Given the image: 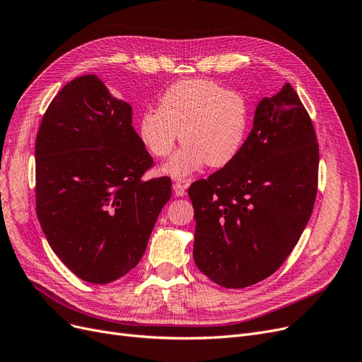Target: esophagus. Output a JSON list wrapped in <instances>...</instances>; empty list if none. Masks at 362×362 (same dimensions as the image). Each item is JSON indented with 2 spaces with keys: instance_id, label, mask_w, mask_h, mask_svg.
Masks as SVG:
<instances>
[{
  "instance_id": "obj_1",
  "label": "esophagus",
  "mask_w": 362,
  "mask_h": 362,
  "mask_svg": "<svg viewBox=\"0 0 362 362\" xmlns=\"http://www.w3.org/2000/svg\"><path fill=\"white\" fill-rule=\"evenodd\" d=\"M173 189H175L176 197H183L186 194V186L180 182H176L175 185H173Z\"/></svg>"
}]
</instances>
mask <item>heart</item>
I'll return each mask as SVG.
<instances>
[{"label": "heart", "mask_w": 362, "mask_h": 362, "mask_svg": "<svg viewBox=\"0 0 362 362\" xmlns=\"http://www.w3.org/2000/svg\"><path fill=\"white\" fill-rule=\"evenodd\" d=\"M251 121L243 93L202 78L182 80L160 98V107L140 114L137 132L144 146L164 158L179 140L185 144L164 164L163 173L186 179L204 165L225 167L241 152Z\"/></svg>", "instance_id": "obj_1"}]
</instances>
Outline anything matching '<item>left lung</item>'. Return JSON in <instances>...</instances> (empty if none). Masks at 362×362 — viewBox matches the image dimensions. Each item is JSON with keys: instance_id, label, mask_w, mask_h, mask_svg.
I'll return each mask as SVG.
<instances>
[{"instance_id": "8db88e82", "label": "left lung", "mask_w": 362, "mask_h": 362, "mask_svg": "<svg viewBox=\"0 0 362 362\" xmlns=\"http://www.w3.org/2000/svg\"><path fill=\"white\" fill-rule=\"evenodd\" d=\"M318 164L310 117L287 83L257 105L237 158L187 189L198 269L225 288L253 286L276 272L309 222Z\"/></svg>"}]
</instances>
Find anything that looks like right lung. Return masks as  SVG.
I'll use <instances>...</instances> for the list:
<instances>
[{
  "label": "right lung",
  "mask_w": 362,
  "mask_h": 362,
  "mask_svg": "<svg viewBox=\"0 0 362 362\" xmlns=\"http://www.w3.org/2000/svg\"><path fill=\"white\" fill-rule=\"evenodd\" d=\"M152 156L132 125V106L96 75L62 88L35 140V206L57 257L91 284L129 274L142 259L170 177L144 180Z\"/></svg>",
  "instance_id": "obj_1"
}]
</instances>
